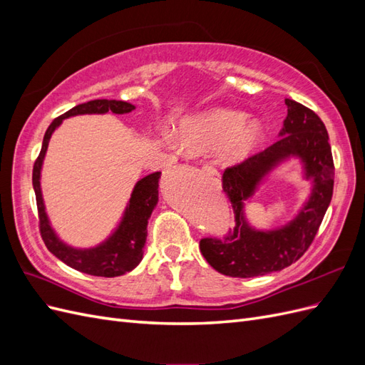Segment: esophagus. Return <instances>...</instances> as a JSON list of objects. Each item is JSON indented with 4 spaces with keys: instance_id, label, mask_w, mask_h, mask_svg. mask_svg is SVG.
I'll return each mask as SVG.
<instances>
[{
    "instance_id": "1",
    "label": "esophagus",
    "mask_w": 365,
    "mask_h": 365,
    "mask_svg": "<svg viewBox=\"0 0 365 365\" xmlns=\"http://www.w3.org/2000/svg\"><path fill=\"white\" fill-rule=\"evenodd\" d=\"M201 173H204L207 176H216V172L212 168H208V165H204V168L201 169Z\"/></svg>"
}]
</instances>
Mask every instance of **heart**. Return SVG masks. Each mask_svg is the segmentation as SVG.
<instances>
[{
	"instance_id": "1",
	"label": "heart",
	"mask_w": 365,
	"mask_h": 365,
	"mask_svg": "<svg viewBox=\"0 0 365 365\" xmlns=\"http://www.w3.org/2000/svg\"><path fill=\"white\" fill-rule=\"evenodd\" d=\"M263 128L259 121L235 109L216 108L185 118L180 125L178 141L187 153H202L222 149L227 163L250 158L260 146Z\"/></svg>"
}]
</instances>
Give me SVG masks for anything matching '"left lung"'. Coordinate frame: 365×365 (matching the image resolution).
Segmentation results:
<instances>
[{"instance_id": "obj_1", "label": "left lung", "mask_w": 365, "mask_h": 365, "mask_svg": "<svg viewBox=\"0 0 365 365\" xmlns=\"http://www.w3.org/2000/svg\"><path fill=\"white\" fill-rule=\"evenodd\" d=\"M288 115L280 140L245 161L227 168L222 189L233 205L236 225L222 237H204L200 248L217 272L230 277H257L280 271L300 259L311 247L334 193V158L326 126L312 109L284 98ZM291 156L302 161L313 192L291 223L271 232L252 229L243 213V202L274 167Z\"/></svg>"}]
</instances>
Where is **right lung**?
I'll return each mask as SVG.
<instances>
[{
  "mask_svg": "<svg viewBox=\"0 0 365 365\" xmlns=\"http://www.w3.org/2000/svg\"><path fill=\"white\" fill-rule=\"evenodd\" d=\"M132 109H135V106L128 102L106 101V98H97V101L71 108L70 111L51 121V125L46 130V135H43L39 157L33 165V189H35L36 195L39 231L43 244L65 264L81 272L97 275V277L123 275L134 269L141 262L143 248H145L148 237V219L158 202V182L161 172L150 173L135 184L121 222L111 236L101 245L81 250L63 244L50 225L41 193V169L51 134L62 123L63 118L81 114H128Z\"/></svg>",
  "mask_w": 365,
  "mask_h": 365,
  "instance_id": "add662e5",
  "label": "right lung"
}]
</instances>
